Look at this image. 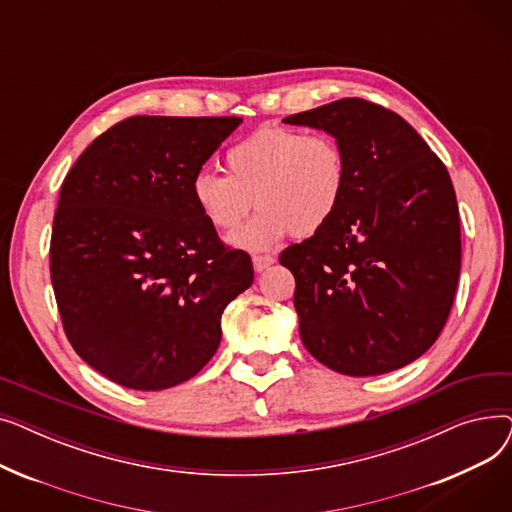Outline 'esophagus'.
<instances>
[{
    "label": "esophagus",
    "mask_w": 512,
    "mask_h": 512,
    "mask_svg": "<svg viewBox=\"0 0 512 512\" xmlns=\"http://www.w3.org/2000/svg\"><path fill=\"white\" fill-rule=\"evenodd\" d=\"M274 263H276V257H272V255H253L255 272H265L267 267L274 265Z\"/></svg>",
    "instance_id": "1"
}]
</instances>
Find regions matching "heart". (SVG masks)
Masks as SVG:
<instances>
[{
  "instance_id": "obj_1",
  "label": "heart",
  "mask_w": 512,
  "mask_h": 512,
  "mask_svg": "<svg viewBox=\"0 0 512 512\" xmlns=\"http://www.w3.org/2000/svg\"><path fill=\"white\" fill-rule=\"evenodd\" d=\"M228 174L203 168L191 193L203 218L232 232L255 205L253 220L230 242L261 251L294 232L311 236L336 215L348 178L342 145L326 132L261 126L226 153Z\"/></svg>"
}]
</instances>
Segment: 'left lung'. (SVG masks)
I'll use <instances>...</instances> for the list:
<instances>
[{"label": "left lung", "instance_id": "left-lung-1", "mask_svg": "<svg viewBox=\"0 0 512 512\" xmlns=\"http://www.w3.org/2000/svg\"><path fill=\"white\" fill-rule=\"evenodd\" d=\"M342 145L348 178L330 224L282 251L307 351L344 375L400 369L432 346L461 274L459 205L440 157L386 107L338 99L284 118Z\"/></svg>", "mask_w": 512, "mask_h": 512}]
</instances>
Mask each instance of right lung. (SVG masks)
I'll return each mask as SVG.
<instances>
[{
	"instance_id": "obj_1",
	"label": "right lung",
	"mask_w": 512,
	"mask_h": 512,
	"mask_svg": "<svg viewBox=\"0 0 512 512\" xmlns=\"http://www.w3.org/2000/svg\"><path fill=\"white\" fill-rule=\"evenodd\" d=\"M242 120L132 116L66 174L49 270L78 357L124 388L197 375L222 340V313L253 284L249 253L203 218L191 182Z\"/></svg>"
}]
</instances>
